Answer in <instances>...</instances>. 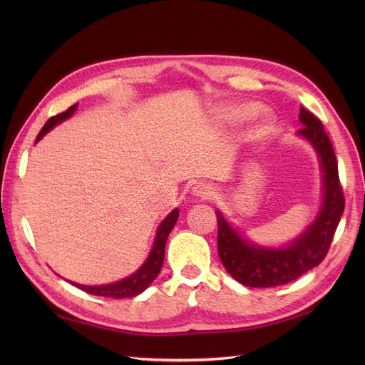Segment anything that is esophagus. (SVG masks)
Masks as SVG:
<instances>
[{"label":"esophagus","mask_w":365,"mask_h":365,"mask_svg":"<svg viewBox=\"0 0 365 365\" xmlns=\"http://www.w3.org/2000/svg\"><path fill=\"white\" fill-rule=\"evenodd\" d=\"M193 193L195 196L201 197V200H213L215 197V189L212 185L200 182L197 185L193 187Z\"/></svg>","instance_id":"1"}]
</instances>
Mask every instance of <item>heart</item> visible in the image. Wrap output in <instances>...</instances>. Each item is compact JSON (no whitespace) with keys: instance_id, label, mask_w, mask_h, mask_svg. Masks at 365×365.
<instances>
[{"instance_id":"heart-1","label":"heart","mask_w":365,"mask_h":365,"mask_svg":"<svg viewBox=\"0 0 365 365\" xmlns=\"http://www.w3.org/2000/svg\"><path fill=\"white\" fill-rule=\"evenodd\" d=\"M252 113H254V108H251V106L236 108V109H233V111H230V117H233L236 120H240V118H245V117L251 115Z\"/></svg>"}]
</instances>
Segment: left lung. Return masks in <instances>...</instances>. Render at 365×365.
<instances>
[{
  "instance_id": "8db88e82",
  "label": "left lung",
  "mask_w": 365,
  "mask_h": 365,
  "mask_svg": "<svg viewBox=\"0 0 365 365\" xmlns=\"http://www.w3.org/2000/svg\"><path fill=\"white\" fill-rule=\"evenodd\" d=\"M304 125L298 134L312 143L322 160L324 201L315 222L288 248H259L239 237L217 212V252L231 277L250 288H271L289 283L322 263L332 244L344 212V193L339 182L338 163L323 123L306 108H300Z\"/></svg>"
}]
</instances>
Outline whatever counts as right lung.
<instances>
[{"label": "right lung", "instance_id": "add662e5", "mask_svg": "<svg viewBox=\"0 0 365 365\" xmlns=\"http://www.w3.org/2000/svg\"><path fill=\"white\" fill-rule=\"evenodd\" d=\"M76 105L70 106L67 111H63L58 115L51 117L46 125H43V128L41 129V132L36 137V141H39L43 135L47 134V132L56 126L59 121H63L65 118H68L74 111H76ZM180 216V212L178 208H175L173 212L165 217L161 225L158 227V231H157V236H155V244H153L152 247V251L149 254L148 260L145 262V264L143 267L134 272L132 275H129V277L120 280V282H115V283H111V284H102V286H85V284H79V283H73L74 286H77V288L91 294V295H98V297H109V298H126V297H135L138 294H141L143 291H145L148 286L157 279V275L160 274L161 271V267H163V262H164V248H165V242H168V237L170 235L172 228L175 227V222L176 219H178Z\"/></svg>", "mask_w": 365, "mask_h": 365}]
</instances>
